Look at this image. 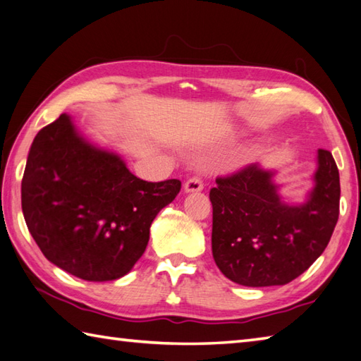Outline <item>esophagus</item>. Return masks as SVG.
I'll return each mask as SVG.
<instances>
[{
    "mask_svg": "<svg viewBox=\"0 0 361 361\" xmlns=\"http://www.w3.org/2000/svg\"><path fill=\"white\" fill-rule=\"evenodd\" d=\"M203 189V183L200 176H190V178L185 183V192H199Z\"/></svg>",
    "mask_w": 361,
    "mask_h": 361,
    "instance_id": "1",
    "label": "esophagus"
}]
</instances>
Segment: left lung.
I'll return each mask as SVG.
<instances>
[{
  "label": "left lung",
  "instance_id": "1",
  "mask_svg": "<svg viewBox=\"0 0 361 361\" xmlns=\"http://www.w3.org/2000/svg\"><path fill=\"white\" fill-rule=\"evenodd\" d=\"M275 171L250 164L216 180L213 257L225 277L243 286L286 285L321 257L340 214V172L329 150H317L313 189L300 204L288 203Z\"/></svg>",
  "mask_w": 361,
  "mask_h": 361
}]
</instances>
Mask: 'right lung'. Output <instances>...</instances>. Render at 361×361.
Wrapping results in <instances>:
<instances>
[{
    "label": "right lung",
    "instance_id": "obj_1",
    "mask_svg": "<svg viewBox=\"0 0 361 361\" xmlns=\"http://www.w3.org/2000/svg\"><path fill=\"white\" fill-rule=\"evenodd\" d=\"M180 180L148 183L120 154L90 144L61 114L34 137L21 180V209L48 261L87 281L128 274Z\"/></svg>",
    "mask_w": 361,
    "mask_h": 361
}]
</instances>
